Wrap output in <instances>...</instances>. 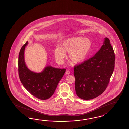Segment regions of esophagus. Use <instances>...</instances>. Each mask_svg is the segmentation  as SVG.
Returning a JSON list of instances; mask_svg holds the SVG:
<instances>
[{
    "label": "esophagus",
    "mask_w": 129,
    "mask_h": 129,
    "mask_svg": "<svg viewBox=\"0 0 129 129\" xmlns=\"http://www.w3.org/2000/svg\"><path fill=\"white\" fill-rule=\"evenodd\" d=\"M65 74H66V75H68L69 74H70V72L68 70H66Z\"/></svg>",
    "instance_id": "obj_1"
}]
</instances>
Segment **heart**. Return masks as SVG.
<instances>
[{"label": "heart", "instance_id": "heart-1", "mask_svg": "<svg viewBox=\"0 0 129 129\" xmlns=\"http://www.w3.org/2000/svg\"><path fill=\"white\" fill-rule=\"evenodd\" d=\"M90 39L82 36L66 39L61 43L60 47L54 50V57L58 63H62L68 52V58L74 64L82 63L87 58L92 48Z\"/></svg>", "mask_w": 129, "mask_h": 129}]
</instances>
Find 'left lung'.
Wrapping results in <instances>:
<instances>
[{
    "label": "left lung",
    "mask_w": 129,
    "mask_h": 129,
    "mask_svg": "<svg viewBox=\"0 0 129 129\" xmlns=\"http://www.w3.org/2000/svg\"><path fill=\"white\" fill-rule=\"evenodd\" d=\"M114 50L106 37L103 44L93 57L74 66L75 90L83 100L95 98L103 93L114 69Z\"/></svg>",
    "instance_id": "1"
}]
</instances>
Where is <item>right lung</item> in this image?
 <instances>
[{"instance_id":"obj_1","label":"right lung","mask_w":129,"mask_h":129,"mask_svg":"<svg viewBox=\"0 0 129 129\" xmlns=\"http://www.w3.org/2000/svg\"><path fill=\"white\" fill-rule=\"evenodd\" d=\"M28 41L22 47L18 57V73L24 88L32 95L40 100L49 99L54 93L58 83L66 72V69L56 68L47 66L43 71L36 73L26 65L24 51Z\"/></svg>"}]
</instances>
